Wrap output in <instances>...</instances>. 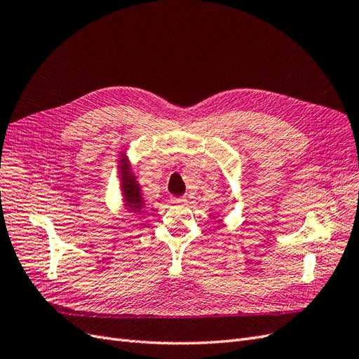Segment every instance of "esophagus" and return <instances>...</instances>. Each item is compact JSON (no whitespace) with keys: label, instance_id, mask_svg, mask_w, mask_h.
Wrapping results in <instances>:
<instances>
[{"label":"esophagus","instance_id":"esophagus-1","mask_svg":"<svg viewBox=\"0 0 359 359\" xmlns=\"http://www.w3.org/2000/svg\"><path fill=\"white\" fill-rule=\"evenodd\" d=\"M170 201H172V202H173V203H184V202H186V201H187V199H186V198H184V196H182V198H172V199H170Z\"/></svg>","mask_w":359,"mask_h":359}]
</instances>
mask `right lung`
I'll use <instances>...</instances> for the list:
<instances>
[{
	"label": "right lung",
	"mask_w": 359,
	"mask_h": 359,
	"mask_svg": "<svg viewBox=\"0 0 359 359\" xmlns=\"http://www.w3.org/2000/svg\"><path fill=\"white\" fill-rule=\"evenodd\" d=\"M118 173L126 210L130 212H140L145 206V201L142 196V191H140L139 182L136 181L135 172H132L130 160L126 154H121V157L118 160Z\"/></svg>",
	"instance_id": "obj_1"
}]
</instances>
